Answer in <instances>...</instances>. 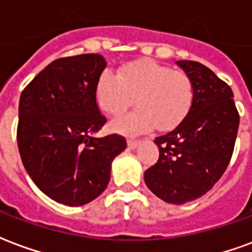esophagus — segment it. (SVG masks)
Instances as JSON below:
<instances>
[{"mask_svg": "<svg viewBox=\"0 0 252 252\" xmlns=\"http://www.w3.org/2000/svg\"><path fill=\"white\" fill-rule=\"evenodd\" d=\"M140 144H141L140 140H128V148H129V149H136Z\"/></svg>", "mask_w": 252, "mask_h": 252, "instance_id": "34e87169", "label": "esophagus"}]
</instances>
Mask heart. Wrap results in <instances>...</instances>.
Listing matches in <instances>:
<instances>
[{
	"label": "heart",
	"mask_w": 252,
	"mask_h": 252,
	"mask_svg": "<svg viewBox=\"0 0 252 252\" xmlns=\"http://www.w3.org/2000/svg\"><path fill=\"white\" fill-rule=\"evenodd\" d=\"M193 83L185 72L174 71L153 61L126 63L119 72L104 70L95 86L97 107L107 115H120L136 97L139 108L115 119V132L136 136L156 126L162 130L177 126L193 103Z\"/></svg>",
	"instance_id": "obj_1"
}]
</instances>
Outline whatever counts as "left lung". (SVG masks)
Masks as SVG:
<instances>
[{
    "label": "left lung",
    "mask_w": 252,
    "mask_h": 252,
    "mask_svg": "<svg viewBox=\"0 0 252 252\" xmlns=\"http://www.w3.org/2000/svg\"><path fill=\"white\" fill-rule=\"evenodd\" d=\"M177 64L193 83V103L172 132L156 137L160 157L144 180L158 198L182 205L206 194L222 177L233 156L239 115L231 88L210 68L194 61Z\"/></svg>",
    "instance_id": "1"
}]
</instances>
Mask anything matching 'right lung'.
Wrapping results in <instances>:
<instances>
[{"label": "right lung", "instance_id": "add662e5", "mask_svg": "<svg viewBox=\"0 0 252 252\" xmlns=\"http://www.w3.org/2000/svg\"><path fill=\"white\" fill-rule=\"evenodd\" d=\"M105 66L99 54L61 58L21 94L17 141L25 169L47 197L67 206L97 198L113 158L126 148L118 134L94 136L107 122L95 100Z\"/></svg>", "mask_w": 252, "mask_h": 252}]
</instances>
